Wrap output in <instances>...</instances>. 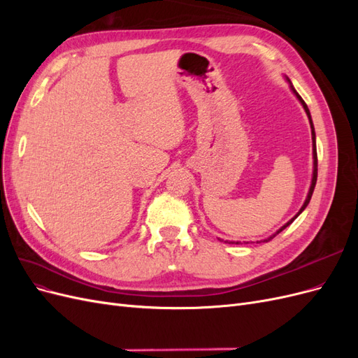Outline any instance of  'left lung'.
I'll use <instances>...</instances> for the list:
<instances>
[{"label": "left lung", "instance_id": "obj_1", "mask_svg": "<svg viewBox=\"0 0 358 358\" xmlns=\"http://www.w3.org/2000/svg\"><path fill=\"white\" fill-rule=\"evenodd\" d=\"M285 80L289 83V88H291V91H292V94H294L296 96H297V100L300 101V104L303 106V109H305V112H306V115H308V119H309V124H310V134H312V158H313V170H312V180H310V187H309V191H308V196H306V200H305V203H303V206L300 208V210L292 216V218L287 222V224H284L282 227H280V229L276 231V233H273L272 236H268L267 239H263V241H259V242H257V243H262V242H268V241H272L273 237L276 236V234H279L280 231L282 230H285L287 227L294 221L297 216L306 209V206L309 204V201H310V197H312V192H313V189H315V183H317V175H318V159H317V140H315V128H313V122H312V117H310V112H309V109H308V106H306V103L301 100V96L297 94V91L294 90V86H292V83H291V80L287 78L285 76ZM221 241V239H220ZM227 243H237L239 245L241 242H229V241H225ZM246 243H249V242H246Z\"/></svg>", "mask_w": 358, "mask_h": 358}]
</instances>
